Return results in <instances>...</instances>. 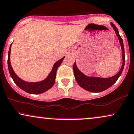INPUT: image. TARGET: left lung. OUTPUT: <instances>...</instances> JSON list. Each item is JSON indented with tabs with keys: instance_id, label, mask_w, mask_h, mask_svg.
Wrapping results in <instances>:
<instances>
[{
	"instance_id": "left-lung-1",
	"label": "left lung",
	"mask_w": 134,
	"mask_h": 134,
	"mask_svg": "<svg viewBox=\"0 0 134 134\" xmlns=\"http://www.w3.org/2000/svg\"><path fill=\"white\" fill-rule=\"evenodd\" d=\"M112 27L114 29L115 34L118 36L119 42L121 46L122 50V59L123 63L122 64L121 68L119 71L116 74L115 76L111 77H107V78H102V77H87L86 76L82 73L80 70L77 69V68L76 65L75 63L73 64V71L74 75H75L76 80L78 85L81 87H82L85 90L88 91L92 92H99L104 91L106 90L107 89L109 88L110 86H112L117 80H118L119 77L120 76V75L122 72L124 67L125 64V54H124V47L123 40L122 38L120 37L119 34V31L117 27H115L113 23H111Z\"/></svg>"
}]
</instances>
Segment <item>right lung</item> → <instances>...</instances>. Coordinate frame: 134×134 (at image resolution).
<instances>
[{"mask_svg":"<svg viewBox=\"0 0 134 134\" xmlns=\"http://www.w3.org/2000/svg\"><path fill=\"white\" fill-rule=\"evenodd\" d=\"M11 45L12 44H10L9 53H8V68H9L10 75L12 78L14 80V82L16 84V86L22 90H24V91L30 94H33L43 93V92L47 91V90L50 89L53 86L54 82H55V77L57 69L62 63L63 60L64 58V57L54 63L52 71H51L49 75H48V76L45 80L40 82H28L20 79L16 75V74L15 73L14 70H13L12 68L10 61V54Z\"/></svg>","mask_w":134,"mask_h":134,"instance_id":"obj_1","label":"right lung"}]
</instances>
